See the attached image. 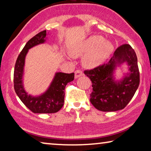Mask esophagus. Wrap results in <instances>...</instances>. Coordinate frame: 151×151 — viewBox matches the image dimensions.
I'll return each instance as SVG.
<instances>
[{"label":"esophagus","mask_w":151,"mask_h":151,"mask_svg":"<svg viewBox=\"0 0 151 151\" xmlns=\"http://www.w3.org/2000/svg\"><path fill=\"white\" fill-rule=\"evenodd\" d=\"M83 75V72L81 70H77L75 71V78H78L80 76Z\"/></svg>","instance_id":"34e87169"}]
</instances>
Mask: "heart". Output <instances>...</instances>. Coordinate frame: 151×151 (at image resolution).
Masks as SVG:
<instances>
[{
	"label": "heart",
	"mask_w": 151,
	"mask_h": 151,
	"mask_svg": "<svg viewBox=\"0 0 151 151\" xmlns=\"http://www.w3.org/2000/svg\"><path fill=\"white\" fill-rule=\"evenodd\" d=\"M112 51L113 46L111 42L104 40L102 36L93 35L73 45L69 53L73 58L84 55L83 65L87 68L93 69L104 64Z\"/></svg>",
	"instance_id": "obj_1"
}]
</instances>
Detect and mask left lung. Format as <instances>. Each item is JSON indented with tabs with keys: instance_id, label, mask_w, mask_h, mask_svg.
Returning a JSON list of instances; mask_svg holds the SVG:
<instances>
[{
	"instance_id": "left-lung-1",
	"label": "left lung",
	"mask_w": 151,
	"mask_h": 151,
	"mask_svg": "<svg viewBox=\"0 0 151 151\" xmlns=\"http://www.w3.org/2000/svg\"><path fill=\"white\" fill-rule=\"evenodd\" d=\"M124 63L128 66L129 72L116 80V70ZM84 74L92 83L90 102L96 109L104 112L124 109L133 98L140 83L136 54L128 44L118 47L107 64L85 70Z\"/></svg>"
}]
</instances>
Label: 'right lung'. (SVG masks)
<instances>
[{
    "instance_id": "obj_1",
    "label": "right lung",
    "mask_w": 151,
    "mask_h": 151,
    "mask_svg": "<svg viewBox=\"0 0 151 151\" xmlns=\"http://www.w3.org/2000/svg\"><path fill=\"white\" fill-rule=\"evenodd\" d=\"M48 33L46 30L37 34L29 40L18 56L14 68V89L15 93L26 106L34 113H54L62 109L64 103V89L68 83L73 81L75 73L57 72L48 88L39 96L28 94L24 85L26 56L29 49L46 42Z\"/></svg>"
}]
</instances>
